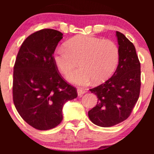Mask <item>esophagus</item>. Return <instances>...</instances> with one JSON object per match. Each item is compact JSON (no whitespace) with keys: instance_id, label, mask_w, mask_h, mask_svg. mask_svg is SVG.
<instances>
[{"instance_id":"esophagus-1","label":"esophagus","mask_w":154,"mask_h":154,"mask_svg":"<svg viewBox=\"0 0 154 154\" xmlns=\"http://www.w3.org/2000/svg\"><path fill=\"white\" fill-rule=\"evenodd\" d=\"M85 93L86 91H85V90L82 89V88H78V89H77V95H78V96L79 97L82 96V95L85 94Z\"/></svg>"}]
</instances>
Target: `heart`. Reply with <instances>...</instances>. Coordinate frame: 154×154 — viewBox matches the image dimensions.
Listing matches in <instances>:
<instances>
[{"label": "heart", "mask_w": 154, "mask_h": 154, "mask_svg": "<svg viewBox=\"0 0 154 154\" xmlns=\"http://www.w3.org/2000/svg\"><path fill=\"white\" fill-rule=\"evenodd\" d=\"M66 48L55 51L56 68L67 75L79 63V69L68 76V80L78 85H86L93 80L101 83L115 72L119 61V49L115 43L92 35H79L66 43Z\"/></svg>", "instance_id": "1"}]
</instances>
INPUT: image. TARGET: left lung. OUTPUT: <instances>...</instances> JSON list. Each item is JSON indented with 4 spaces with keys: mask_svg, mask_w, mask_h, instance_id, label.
I'll use <instances>...</instances> for the list:
<instances>
[{
    "mask_svg": "<svg viewBox=\"0 0 154 154\" xmlns=\"http://www.w3.org/2000/svg\"><path fill=\"white\" fill-rule=\"evenodd\" d=\"M119 61L115 72L103 84L90 89L98 97L94 108L88 111L91 121L109 128L130 116L138 100L140 90V63L135 48L122 33L116 32Z\"/></svg>",
    "mask_w": 154,
    "mask_h": 154,
    "instance_id": "obj_1",
    "label": "left lung"
}]
</instances>
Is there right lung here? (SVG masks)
<instances>
[{"label":"right lung","mask_w":154,"mask_h":154,"mask_svg":"<svg viewBox=\"0 0 154 154\" xmlns=\"http://www.w3.org/2000/svg\"><path fill=\"white\" fill-rule=\"evenodd\" d=\"M62 36L52 29L32 33L21 45L14 67V103L22 119L39 130L58 126L64 103L77 97V89L61 77L54 61Z\"/></svg>","instance_id":"1"}]
</instances>
